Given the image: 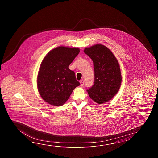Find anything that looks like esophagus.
<instances>
[{
  "instance_id": "1",
  "label": "esophagus",
  "mask_w": 158,
  "mask_h": 158,
  "mask_svg": "<svg viewBox=\"0 0 158 158\" xmlns=\"http://www.w3.org/2000/svg\"><path fill=\"white\" fill-rule=\"evenodd\" d=\"M80 82L81 86H83L84 85V80H80Z\"/></svg>"
}]
</instances>
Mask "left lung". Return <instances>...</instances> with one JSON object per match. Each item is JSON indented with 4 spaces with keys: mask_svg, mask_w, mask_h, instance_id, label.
Segmentation results:
<instances>
[{
    "mask_svg": "<svg viewBox=\"0 0 158 158\" xmlns=\"http://www.w3.org/2000/svg\"><path fill=\"white\" fill-rule=\"evenodd\" d=\"M84 52L93 61L94 84L87 91L91 99L98 104L111 100L121 86L120 68L111 51L103 44L86 47Z\"/></svg>",
    "mask_w": 158,
    "mask_h": 158,
    "instance_id": "left-lung-1",
    "label": "left lung"
}]
</instances>
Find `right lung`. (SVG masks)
Returning <instances> with one entry per match:
<instances>
[{
	"label": "right lung",
	"instance_id": "add662e5",
	"mask_svg": "<svg viewBox=\"0 0 158 158\" xmlns=\"http://www.w3.org/2000/svg\"><path fill=\"white\" fill-rule=\"evenodd\" d=\"M76 47L59 46L49 51L40 65L37 88L40 97L48 104L60 106L67 101L80 83L69 65L80 52Z\"/></svg>",
	"mask_w": 158,
	"mask_h": 158
}]
</instances>
